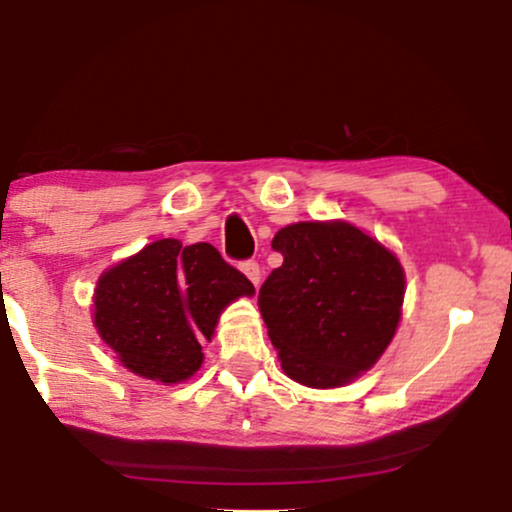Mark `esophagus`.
<instances>
[{"mask_svg":"<svg viewBox=\"0 0 512 512\" xmlns=\"http://www.w3.org/2000/svg\"><path fill=\"white\" fill-rule=\"evenodd\" d=\"M240 269H243V274L248 276V279L252 281V284H260V279H262V269H260V264H257L255 260H248V262H243L240 264Z\"/></svg>","mask_w":512,"mask_h":512,"instance_id":"esophagus-1","label":"esophagus"}]
</instances>
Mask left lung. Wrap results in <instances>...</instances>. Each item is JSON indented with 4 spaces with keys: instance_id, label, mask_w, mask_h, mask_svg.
<instances>
[{
    "instance_id": "8db88e82",
    "label": "left lung",
    "mask_w": 512,
    "mask_h": 512,
    "mask_svg": "<svg viewBox=\"0 0 512 512\" xmlns=\"http://www.w3.org/2000/svg\"><path fill=\"white\" fill-rule=\"evenodd\" d=\"M284 255L260 289V313L284 373L308 387H342L373 368L395 337L404 269L346 221L281 228Z\"/></svg>"
}]
</instances>
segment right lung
I'll return each mask as SVG.
<instances>
[{
    "instance_id": "obj_1",
    "label": "right lung",
    "mask_w": 512,
    "mask_h": 512,
    "mask_svg": "<svg viewBox=\"0 0 512 512\" xmlns=\"http://www.w3.org/2000/svg\"><path fill=\"white\" fill-rule=\"evenodd\" d=\"M248 276L209 243L163 238L115 264L98 279L93 325L132 373L156 383H182L202 366L228 303L252 296Z\"/></svg>"
}]
</instances>
